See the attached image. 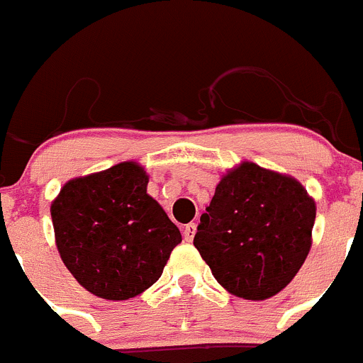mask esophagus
<instances>
[{
  "mask_svg": "<svg viewBox=\"0 0 363 363\" xmlns=\"http://www.w3.org/2000/svg\"><path fill=\"white\" fill-rule=\"evenodd\" d=\"M194 234H196V223H187V225H185V229H184V240H185V242H192Z\"/></svg>",
  "mask_w": 363,
  "mask_h": 363,
  "instance_id": "1",
  "label": "esophagus"
}]
</instances>
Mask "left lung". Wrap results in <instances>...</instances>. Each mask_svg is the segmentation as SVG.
Listing matches in <instances>:
<instances>
[{
  "instance_id": "1",
  "label": "left lung",
  "mask_w": 363,
  "mask_h": 363,
  "mask_svg": "<svg viewBox=\"0 0 363 363\" xmlns=\"http://www.w3.org/2000/svg\"><path fill=\"white\" fill-rule=\"evenodd\" d=\"M314 218L316 203L298 179L243 162L216 185L194 247L223 289L267 300L306 262Z\"/></svg>"
}]
</instances>
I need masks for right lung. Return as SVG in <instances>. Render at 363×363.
<instances>
[{
	"label": "right lung",
	"instance_id": "add662e5",
	"mask_svg": "<svg viewBox=\"0 0 363 363\" xmlns=\"http://www.w3.org/2000/svg\"><path fill=\"white\" fill-rule=\"evenodd\" d=\"M149 176L136 162L69 179L50 205L63 264L89 293L129 300L162 277L178 227L147 194Z\"/></svg>",
	"mask_w": 363,
	"mask_h": 363
}]
</instances>
